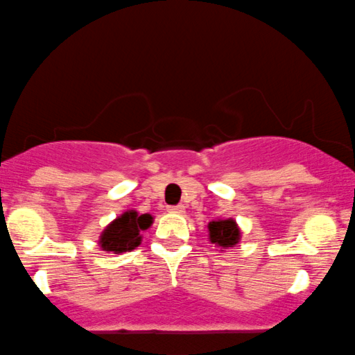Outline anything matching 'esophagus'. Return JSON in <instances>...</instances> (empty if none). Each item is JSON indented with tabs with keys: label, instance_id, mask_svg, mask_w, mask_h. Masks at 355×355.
I'll use <instances>...</instances> for the list:
<instances>
[{
	"label": "esophagus",
	"instance_id": "1",
	"mask_svg": "<svg viewBox=\"0 0 355 355\" xmlns=\"http://www.w3.org/2000/svg\"><path fill=\"white\" fill-rule=\"evenodd\" d=\"M166 210L171 214H184L185 212V205L184 204H178V205H168Z\"/></svg>",
	"mask_w": 355,
	"mask_h": 355
}]
</instances>
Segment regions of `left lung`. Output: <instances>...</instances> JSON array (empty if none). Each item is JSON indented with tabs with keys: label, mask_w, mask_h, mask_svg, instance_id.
Instances as JSON below:
<instances>
[{
	"label": "left lung",
	"mask_w": 355,
	"mask_h": 355,
	"mask_svg": "<svg viewBox=\"0 0 355 355\" xmlns=\"http://www.w3.org/2000/svg\"><path fill=\"white\" fill-rule=\"evenodd\" d=\"M209 236L210 243L217 244V246H220L222 249H227L239 243L241 232L236 220H212L209 224Z\"/></svg>",
	"instance_id": "left-lung-1"
}]
</instances>
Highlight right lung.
<instances>
[{
  "mask_svg": "<svg viewBox=\"0 0 355 355\" xmlns=\"http://www.w3.org/2000/svg\"><path fill=\"white\" fill-rule=\"evenodd\" d=\"M151 222H153V217L150 214L138 216L135 210H128L104 229L99 239L101 248L112 252H124L138 248L141 243L139 231L150 227Z\"/></svg>",
  "mask_w": 355,
  "mask_h": 355,
  "instance_id": "add662e5",
  "label": "right lung"
}]
</instances>
